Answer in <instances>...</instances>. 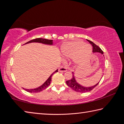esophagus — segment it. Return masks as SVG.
<instances>
[{
  "label": "esophagus",
  "instance_id": "obj_1",
  "mask_svg": "<svg viewBox=\"0 0 124 124\" xmlns=\"http://www.w3.org/2000/svg\"><path fill=\"white\" fill-rule=\"evenodd\" d=\"M67 67H65V66H62V67H61V68L59 69L60 72H66V71H67Z\"/></svg>",
  "mask_w": 124,
  "mask_h": 124
}]
</instances>
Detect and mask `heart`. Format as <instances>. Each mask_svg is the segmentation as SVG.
<instances>
[{"label":"heart","mask_w":124,"mask_h":124,"mask_svg":"<svg viewBox=\"0 0 124 124\" xmlns=\"http://www.w3.org/2000/svg\"><path fill=\"white\" fill-rule=\"evenodd\" d=\"M62 53L64 57L74 58L75 62L80 63L85 60L91 54L90 46L81 41H70L66 43L62 47Z\"/></svg>","instance_id":"obj_1"}]
</instances>
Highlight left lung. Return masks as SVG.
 Segmentation results:
<instances>
[{"mask_svg": "<svg viewBox=\"0 0 124 124\" xmlns=\"http://www.w3.org/2000/svg\"><path fill=\"white\" fill-rule=\"evenodd\" d=\"M87 41H89L92 46V47H93V49H92V51L94 52H100V53H101L102 54H103V52L102 50L101 49V48L98 46L96 45L95 44H94L93 42L89 40H87ZM72 74H73L72 78L70 80H69L66 81V84L69 87H70L72 90H74V91H75L76 92H82V93L89 92L93 90L100 83L98 82L97 84H96L95 85H94L93 86H91V87H84L83 86L79 85V84H78L77 83V81H75L73 72L72 73Z\"/></svg>", "mask_w": 124, "mask_h": 124, "instance_id": "8db88e82", "label": "left lung"}]
</instances>
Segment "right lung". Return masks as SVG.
I'll return each mask as SVG.
<instances>
[{"label": "right lung", "instance_id": "right-lung-1", "mask_svg": "<svg viewBox=\"0 0 124 124\" xmlns=\"http://www.w3.org/2000/svg\"><path fill=\"white\" fill-rule=\"evenodd\" d=\"M32 42L41 43L43 44H50V45L52 44V40H49V39H43V38H36V39H32L25 44L32 43ZM57 72H58V70H57L55 71V72H54L53 73H52V74L50 75L49 78L47 79V80L41 86H40V87L36 88V89H24V90H26V91H27V92H39L43 91V90L45 89L46 88H47L50 85V83H51V79H52L51 78H52V75Z\"/></svg>", "mask_w": 124, "mask_h": 124}]
</instances>
